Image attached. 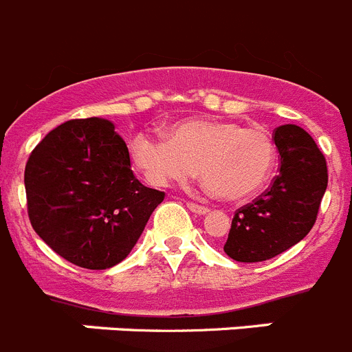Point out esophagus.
Segmentation results:
<instances>
[{
    "label": "esophagus",
    "mask_w": 352,
    "mask_h": 352,
    "mask_svg": "<svg viewBox=\"0 0 352 352\" xmlns=\"http://www.w3.org/2000/svg\"><path fill=\"white\" fill-rule=\"evenodd\" d=\"M186 208H188L192 212H195V214H206V212L209 211L206 206L195 204V202H186Z\"/></svg>",
    "instance_id": "1"
}]
</instances>
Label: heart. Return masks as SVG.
<instances>
[{"instance_id":"obj_1","label":"heart","mask_w":352,"mask_h":352,"mask_svg":"<svg viewBox=\"0 0 352 352\" xmlns=\"http://www.w3.org/2000/svg\"><path fill=\"white\" fill-rule=\"evenodd\" d=\"M129 155L150 185L186 182L201 170L206 192L225 202H241L267 183L276 166V144L265 131L228 120H185L169 127V140L136 132Z\"/></svg>"}]
</instances>
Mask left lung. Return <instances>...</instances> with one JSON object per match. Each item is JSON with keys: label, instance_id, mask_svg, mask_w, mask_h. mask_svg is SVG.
<instances>
[{"label": "left lung", "instance_id": "8db88e82", "mask_svg": "<svg viewBox=\"0 0 352 352\" xmlns=\"http://www.w3.org/2000/svg\"><path fill=\"white\" fill-rule=\"evenodd\" d=\"M281 155L270 188L235 212L223 250L243 263L265 262L311 232L328 186L327 160L307 132L281 125L274 136Z\"/></svg>", "mask_w": 352, "mask_h": 352}]
</instances>
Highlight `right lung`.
I'll use <instances>...</instances> for the list:
<instances>
[{"mask_svg": "<svg viewBox=\"0 0 352 352\" xmlns=\"http://www.w3.org/2000/svg\"><path fill=\"white\" fill-rule=\"evenodd\" d=\"M24 185L34 232L59 256L90 270L127 258L164 201V192L134 176L115 124L99 117L48 132L25 164Z\"/></svg>", "mask_w": 352, "mask_h": 352, "instance_id": "obj_1", "label": "right lung"}]
</instances>
